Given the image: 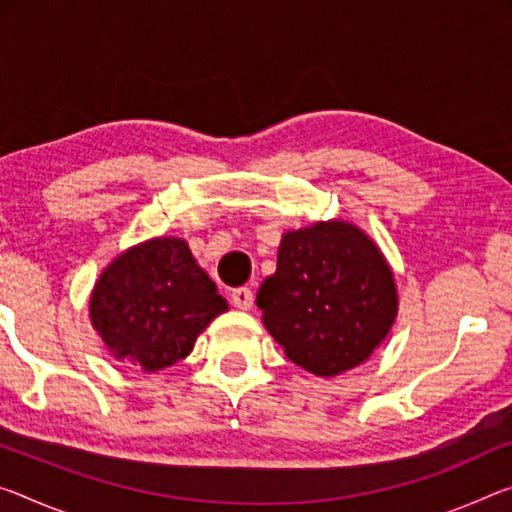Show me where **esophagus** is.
<instances>
[{
  "label": "esophagus",
  "mask_w": 512,
  "mask_h": 512,
  "mask_svg": "<svg viewBox=\"0 0 512 512\" xmlns=\"http://www.w3.org/2000/svg\"><path fill=\"white\" fill-rule=\"evenodd\" d=\"M253 300H255V296L250 287H239L232 291V303H234V307H239V310H250V307H253Z\"/></svg>",
  "instance_id": "obj_1"
}]
</instances>
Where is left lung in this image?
<instances>
[{
	"label": "left lung",
	"mask_w": 512,
	"mask_h": 512,
	"mask_svg": "<svg viewBox=\"0 0 512 512\" xmlns=\"http://www.w3.org/2000/svg\"><path fill=\"white\" fill-rule=\"evenodd\" d=\"M264 328L287 358L321 378L367 362L399 314L394 271L344 218L282 234L278 269L257 291Z\"/></svg>",
	"instance_id": "left-lung-1"
}]
</instances>
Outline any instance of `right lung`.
<instances>
[{
	"instance_id": "obj_1",
	"label": "right lung",
	"mask_w": 512,
	"mask_h": 512,
	"mask_svg": "<svg viewBox=\"0 0 512 512\" xmlns=\"http://www.w3.org/2000/svg\"><path fill=\"white\" fill-rule=\"evenodd\" d=\"M227 300L180 237H154L123 250L95 280L88 316L107 351L145 373L193 351Z\"/></svg>"
}]
</instances>
